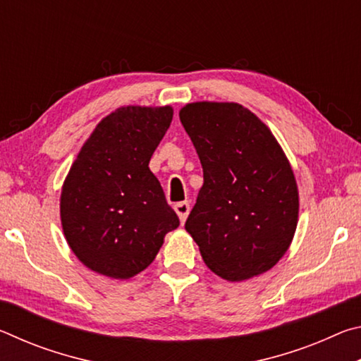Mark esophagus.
I'll list each match as a JSON object with an SVG mask.
<instances>
[{
  "label": "esophagus",
  "mask_w": 361,
  "mask_h": 361,
  "mask_svg": "<svg viewBox=\"0 0 361 361\" xmlns=\"http://www.w3.org/2000/svg\"><path fill=\"white\" fill-rule=\"evenodd\" d=\"M173 209H175V212H176V215H178L180 221L185 223L188 215H189V210H191V209H189V202H178V204H175Z\"/></svg>",
  "instance_id": "esophagus-1"
}]
</instances>
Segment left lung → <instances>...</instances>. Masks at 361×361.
I'll return each instance as SVG.
<instances>
[{"instance_id":"left-lung-1","label":"left lung","mask_w":361,"mask_h":361,"mask_svg":"<svg viewBox=\"0 0 361 361\" xmlns=\"http://www.w3.org/2000/svg\"><path fill=\"white\" fill-rule=\"evenodd\" d=\"M180 121L204 169L185 228L205 264L229 282L269 271L298 226V185L283 149L239 103H188Z\"/></svg>"}]
</instances>
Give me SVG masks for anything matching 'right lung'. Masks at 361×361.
Instances as JSON below:
<instances>
[{
    "instance_id": "obj_1",
    "label": "right lung",
    "mask_w": 361,
    "mask_h": 361,
    "mask_svg": "<svg viewBox=\"0 0 361 361\" xmlns=\"http://www.w3.org/2000/svg\"><path fill=\"white\" fill-rule=\"evenodd\" d=\"M172 118V106L118 108L99 122L66 175L60 195L65 239L97 274L137 276L180 226L148 167Z\"/></svg>"
}]
</instances>
